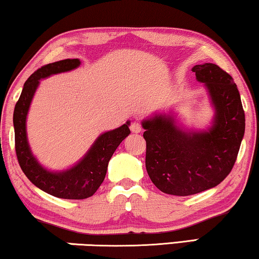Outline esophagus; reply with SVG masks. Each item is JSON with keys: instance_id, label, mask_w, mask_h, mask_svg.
Here are the masks:
<instances>
[{"instance_id": "obj_1", "label": "esophagus", "mask_w": 259, "mask_h": 259, "mask_svg": "<svg viewBox=\"0 0 259 259\" xmlns=\"http://www.w3.org/2000/svg\"><path fill=\"white\" fill-rule=\"evenodd\" d=\"M131 131L133 133H140L143 131V126H141L140 121H133L131 123Z\"/></svg>"}]
</instances>
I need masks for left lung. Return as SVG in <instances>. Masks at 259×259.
<instances>
[{
	"label": "left lung",
	"mask_w": 259,
	"mask_h": 259,
	"mask_svg": "<svg viewBox=\"0 0 259 259\" xmlns=\"http://www.w3.org/2000/svg\"><path fill=\"white\" fill-rule=\"evenodd\" d=\"M215 108L208 132L186 133L172 118L158 115L143 122L146 169L164 193L191 196L221 184L235 165L245 131V114L235 81L214 63L194 66Z\"/></svg>",
	"instance_id": "8db88e82"
}]
</instances>
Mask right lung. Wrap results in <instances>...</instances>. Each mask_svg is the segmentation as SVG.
Wrapping results in <instances>:
<instances>
[{"label": "right lung", "instance_id": "obj_1", "mask_svg": "<svg viewBox=\"0 0 259 259\" xmlns=\"http://www.w3.org/2000/svg\"><path fill=\"white\" fill-rule=\"evenodd\" d=\"M80 65L77 59L48 63L31 74L24 82L22 93L14 108V131L17 161L24 175L35 186L62 199H86L97 192L104 182L109 159L120 143L131 133L130 122L101 134L79 164L65 172L53 173L42 167L31 154L27 141L26 118L38 80L52 74L68 72Z\"/></svg>", "mask_w": 259, "mask_h": 259}]
</instances>
